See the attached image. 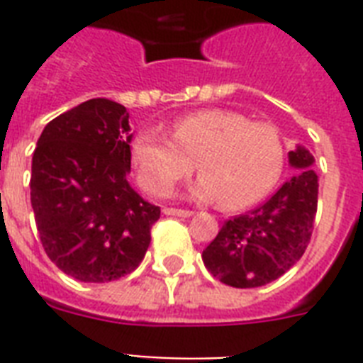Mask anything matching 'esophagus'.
<instances>
[{"label": "esophagus", "mask_w": 363, "mask_h": 363, "mask_svg": "<svg viewBox=\"0 0 363 363\" xmlns=\"http://www.w3.org/2000/svg\"><path fill=\"white\" fill-rule=\"evenodd\" d=\"M164 213H165V215H169V216H182V218H188V216H192V215H194L192 211H186V209H173V207H165Z\"/></svg>", "instance_id": "34e87169"}]
</instances>
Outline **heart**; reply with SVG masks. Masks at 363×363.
<instances>
[{
  "mask_svg": "<svg viewBox=\"0 0 363 363\" xmlns=\"http://www.w3.org/2000/svg\"><path fill=\"white\" fill-rule=\"evenodd\" d=\"M133 167L141 186L165 198L196 167L194 198L224 209H245L267 196L284 167L281 131L267 122H250L235 111L207 109L175 121L173 137L158 128L137 133Z\"/></svg>",
  "mask_w": 363,
  "mask_h": 363,
  "instance_id": "1",
  "label": "heart"
}]
</instances>
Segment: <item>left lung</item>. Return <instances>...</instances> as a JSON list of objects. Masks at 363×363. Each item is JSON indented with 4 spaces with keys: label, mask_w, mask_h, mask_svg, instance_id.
<instances>
[{
    "label": "left lung",
    "mask_w": 363,
    "mask_h": 363,
    "mask_svg": "<svg viewBox=\"0 0 363 363\" xmlns=\"http://www.w3.org/2000/svg\"><path fill=\"white\" fill-rule=\"evenodd\" d=\"M296 175L264 205L224 222L201 258L211 275L233 288H256L284 275L309 245L318 203L315 156L296 145L288 152Z\"/></svg>",
    "instance_id": "left-lung-1"
}]
</instances>
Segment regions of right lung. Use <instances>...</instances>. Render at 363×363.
<instances>
[{
  "instance_id": "obj_1",
  "label": "right lung",
  "mask_w": 363,
  "mask_h": 363,
  "mask_svg": "<svg viewBox=\"0 0 363 363\" xmlns=\"http://www.w3.org/2000/svg\"><path fill=\"white\" fill-rule=\"evenodd\" d=\"M130 113L88 99L48 122L31 158V209L43 248L81 282H109L141 264L160 207L131 188Z\"/></svg>"
}]
</instances>
